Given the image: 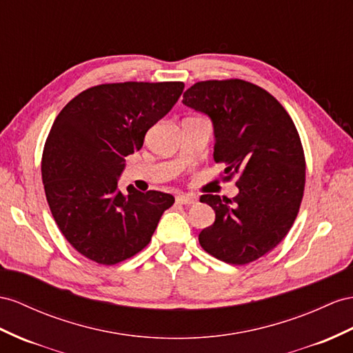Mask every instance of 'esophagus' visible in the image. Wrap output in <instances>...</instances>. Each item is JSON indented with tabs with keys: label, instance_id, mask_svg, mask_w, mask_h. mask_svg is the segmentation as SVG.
I'll return each instance as SVG.
<instances>
[{
	"label": "esophagus",
	"instance_id": "esophagus-1",
	"mask_svg": "<svg viewBox=\"0 0 353 353\" xmlns=\"http://www.w3.org/2000/svg\"><path fill=\"white\" fill-rule=\"evenodd\" d=\"M176 201L179 204H186V205H191L196 201V198L192 195H185V194H179L176 195Z\"/></svg>",
	"mask_w": 353,
	"mask_h": 353
}]
</instances>
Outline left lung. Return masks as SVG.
Returning a JSON list of instances; mask_svg holds the SVG:
<instances>
[{"mask_svg":"<svg viewBox=\"0 0 353 353\" xmlns=\"http://www.w3.org/2000/svg\"><path fill=\"white\" fill-rule=\"evenodd\" d=\"M186 107L210 117L213 158L239 194L201 195L216 213L198 240L207 254L243 265L285 239L304 194L305 161L291 116L267 90L245 80H207L183 94Z\"/></svg>","mask_w":353,"mask_h":353,"instance_id":"1","label":"left lung"}]
</instances>
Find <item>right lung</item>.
<instances>
[{
    "label": "right lung",
    "instance_id": "obj_1",
    "mask_svg": "<svg viewBox=\"0 0 353 353\" xmlns=\"http://www.w3.org/2000/svg\"><path fill=\"white\" fill-rule=\"evenodd\" d=\"M182 82L89 88L62 108L44 144L41 177L53 219L79 254L103 265L146 248L171 194L117 189L125 157L182 95Z\"/></svg>",
    "mask_w": 353,
    "mask_h": 353
}]
</instances>
